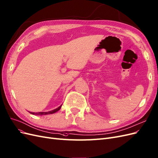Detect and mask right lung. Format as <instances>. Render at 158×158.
<instances>
[{
    "label": "right lung",
    "instance_id": "add662e5",
    "mask_svg": "<svg viewBox=\"0 0 158 158\" xmlns=\"http://www.w3.org/2000/svg\"><path fill=\"white\" fill-rule=\"evenodd\" d=\"M61 106H59L58 108H56V109H54L53 110H51V111H49V112H29L31 114H33V115H39V116H42V115H47V114H53L55 113L56 112H57L58 110H60V108H61Z\"/></svg>",
    "mask_w": 158,
    "mask_h": 158
}]
</instances>
